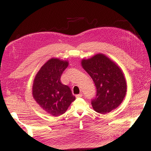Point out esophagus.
<instances>
[{"label":"esophagus","instance_id":"34e87169","mask_svg":"<svg viewBox=\"0 0 151 151\" xmlns=\"http://www.w3.org/2000/svg\"><path fill=\"white\" fill-rule=\"evenodd\" d=\"M82 96H83V94H82V93H80V94H76V98H81V97H82Z\"/></svg>","mask_w":151,"mask_h":151}]
</instances>
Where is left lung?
Instances as JSON below:
<instances>
[{
	"instance_id": "8db88e82",
	"label": "left lung",
	"mask_w": 151,
	"mask_h": 151,
	"mask_svg": "<svg viewBox=\"0 0 151 151\" xmlns=\"http://www.w3.org/2000/svg\"><path fill=\"white\" fill-rule=\"evenodd\" d=\"M81 65L96 88V97L91 101L94 111L106 114L117 108L127 93L126 81L119 66L101 53L83 59Z\"/></svg>"
}]
</instances>
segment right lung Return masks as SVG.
<instances>
[{"mask_svg":"<svg viewBox=\"0 0 151 151\" xmlns=\"http://www.w3.org/2000/svg\"><path fill=\"white\" fill-rule=\"evenodd\" d=\"M68 65V61L50 58L40 68L33 83V98L43 110L52 116L65 113L75 100L69 86L60 81L61 75Z\"/></svg>","mask_w":151,"mask_h":151,"instance_id":"add662e5","label":"right lung"}]
</instances>
